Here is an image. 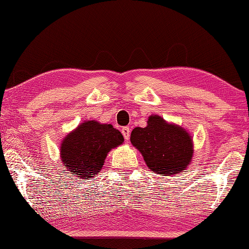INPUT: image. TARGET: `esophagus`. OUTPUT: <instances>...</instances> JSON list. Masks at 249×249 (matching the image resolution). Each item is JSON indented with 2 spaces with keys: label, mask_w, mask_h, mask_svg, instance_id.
I'll return each mask as SVG.
<instances>
[{
  "label": "esophagus",
  "mask_w": 249,
  "mask_h": 249,
  "mask_svg": "<svg viewBox=\"0 0 249 249\" xmlns=\"http://www.w3.org/2000/svg\"><path fill=\"white\" fill-rule=\"evenodd\" d=\"M122 134H123V137L125 138V140H128L129 139V136H130V129H129V127H123V128H122Z\"/></svg>",
  "instance_id": "obj_1"
}]
</instances>
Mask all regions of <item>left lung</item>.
Returning a JSON list of instances; mask_svg holds the SVG:
<instances>
[{
  "label": "left lung",
  "instance_id": "obj_1",
  "mask_svg": "<svg viewBox=\"0 0 249 249\" xmlns=\"http://www.w3.org/2000/svg\"><path fill=\"white\" fill-rule=\"evenodd\" d=\"M130 142L142 154L147 166L160 175H175L184 170L193 155L188 131L168 124L159 115L150 116L147 127L134 128Z\"/></svg>",
  "mask_w": 249,
  "mask_h": 249
}]
</instances>
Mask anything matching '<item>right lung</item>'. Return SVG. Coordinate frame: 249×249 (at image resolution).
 Listing matches in <instances>:
<instances>
[{
	"label": "right lung",
	"instance_id": "1",
	"mask_svg": "<svg viewBox=\"0 0 249 249\" xmlns=\"http://www.w3.org/2000/svg\"><path fill=\"white\" fill-rule=\"evenodd\" d=\"M121 131L110 124L87 121L67 136L61 144V162L80 179L95 177L111 149L123 143Z\"/></svg>",
	"mask_w": 249,
	"mask_h": 249
}]
</instances>
